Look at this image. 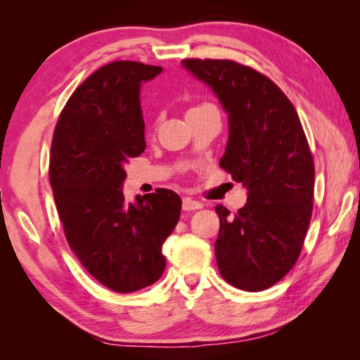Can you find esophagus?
I'll return each mask as SVG.
<instances>
[{"label":"esophagus","instance_id":"esophagus-1","mask_svg":"<svg viewBox=\"0 0 360 360\" xmlns=\"http://www.w3.org/2000/svg\"><path fill=\"white\" fill-rule=\"evenodd\" d=\"M202 208H203V203L197 202V200H192L188 197L182 200V210L184 211H195V210H202Z\"/></svg>","mask_w":360,"mask_h":360}]
</instances>
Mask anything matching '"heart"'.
I'll use <instances>...</instances> for the list:
<instances>
[{
	"label": "heart",
	"instance_id": "obj_1",
	"mask_svg": "<svg viewBox=\"0 0 360 360\" xmlns=\"http://www.w3.org/2000/svg\"><path fill=\"white\" fill-rule=\"evenodd\" d=\"M203 106H206V105H203ZM198 108H200V106H198Z\"/></svg>",
	"mask_w": 360,
	"mask_h": 360
}]
</instances>
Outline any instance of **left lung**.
I'll use <instances>...</instances> for the list:
<instances>
[{"instance_id":"obj_1","label":"left lung","mask_w":360,"mask_h":360,"mask_svg":"<svg viewBox=\"0 0 360 360\" xmlns=\"http://www.w3.org/2000/svg\"><path fill=\"white\" fill-rule=\"evenodd\" d=\"M182 66L229 114L221 167L248 188L235 216L216 206L219 271L241 290H265L295 265L313 212L314 162L302 122L281 89L249 66L210 58Z\"/></svg>"}]
</instances>
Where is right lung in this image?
<instances>
[{
  "label": "right lung",
  "mask_w": 360,
  "mask_h": 360,
  "mask_svg": "<svg viewBox=\"0 0 360 360\" xmlns=\"http://www.w3.org/2000/svg\"><path fill=\"white\" fill-rule=\"evenodd\" d=\"M162 66L120 60L75 90L53 131L49 179L70 248L96 281L129 294L165 270L162 245L181 214L169 188L127 203L125 163L146 149L139 89Z\"/></svg>",
  "instance_id": "add662e5"
}]
</instances>
